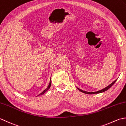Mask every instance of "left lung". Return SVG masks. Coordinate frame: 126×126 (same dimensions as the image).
<instances>
[{
	"instance_id": "8db88e82",
	"label": "left lung",
	"mask_w": 126,
	"mask_h": 126,
	"mask_svg": "<svg viewBox=\"0 0 126 126\" xmlns=\"http://www.w3.org/2000/svg\"><path fill=\"white\" fill-rule=\"evenodd\" d=\"M116 80H117V79H116V80H115L114 81L112 82V83L111 84H110L109 85L107 86L106 88H104V89H103L102 90H101L98 91H96V92H87V91H85L82 90H81V89H79V88H77V89L79 90V91L82 92H83V93H84V94H99V93H102V92H104V91H106L108 90L109 89H110L112 85H113L114 84V83H115V82L116 81Z\"/></svg>"
}]
</instances>
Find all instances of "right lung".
<instances>
[{
	"instance_id": "right-lung-1",
	"label": "right lung",
	"mask_w": 126,
	"mask_h": 126,
	"mask_svg": "<svg viewBox=\"0 0 126 126\" xmlns=\"http://www.w3.org/2000/svg\"><path fill=\"white\" fill-rule=\"evenodd\" d=\"M51 83H52V81H51V78H50V82H49V85H48V87H47V88H46L44 91H43L41 93V94H38V96H40V95H41V94H45V92L47 91V90H48V89L50 88V86H51Z\"/></svg>"
}]
</instances>
